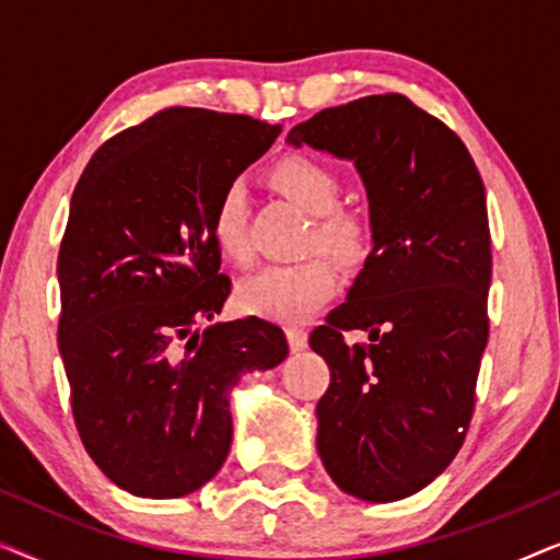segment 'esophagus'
Here are the masks:
<instances>
[{
	"label": "esophagus",
	"mask_w": 560,
	"mask_h": 560,
	"mask_svg": "<svg viewBox=\"0 0 560 560\" xmlns=\"http://www.w3.org/2000/svg\"><path fill=\"white\" fill-rule=\"evenodd\" d=\"M285 336H288L290 351H303L305 347H308V334H305L303 328L288 326V328H285Z\"/></svg>",
	"instance_id": "1"
}]
</instances>
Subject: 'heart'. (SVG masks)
<instances>
[{"mask_svg":"<svg viewBox=\"0 0 560 560\" xmlns=\"http://www.w3.org/2000/svg\"><path fill=\"white\" fill-rule=\"evenodd\" d=\"M270 180L282 194L313 213L308 249H320L341 265H359L370 255L372 232L357 211L339 209L341 180L331 167L305 155H288L275 163ZM211 236L221 255L244 262L249 257L247 194L242 183L221 190L211 213ZM339 288L334 265L326 257H308L293 265H270L249 275L240 285L244 311L298 324L318 311Z\"/></svg>","mask_w":560,"mask_h":560,"instance_id":"1","label":"heart"}]
</instances>
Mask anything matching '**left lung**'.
Wrapping results in <instances>:
<instances>
[{
	"label": "left lung",
	"instance_id": "left-lung-1",
	"mask_svg": "<svg viewBox=\"0 0 560 560\" xmlns=\"http://www.w3.org/2000/svg\"><path fill=\"white\" fill-rule=\"evenodd\" d=\"M288 142L351 160L370 198L372 252L347 303L311 334L331 385L316 405L334 485L395 502L462 448L485 354L492 282L485 183L466 144L402 94L313 114ZM370 330L372 345L342 341Z\"/></svg>",
	"mask_w": 560,
	"mask_h": 560
}]
</instances>
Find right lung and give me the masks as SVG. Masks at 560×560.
Listing matches in <instances>:
<instances>
[{
	"label": "right lung",
	"instance_id": "obj_1",
	"mask_svg": "<svg viewBox=\"0 0 560 560\" xmlns=\"http://www.w3.org/2000/svg\"><path fill=\"white\" fill-rule=\"evenodd\" d=\"M278 135L242 114L171 106L106 140L73 190L58 349L83 446L129 494L173 500L217 477L232 446L229 393L288 357L282 328L257 316L194 328L232 290L213 206Z\"/></svg>",
	"mask_w": 560,
	"mask_h": 560
}]
</instances>
